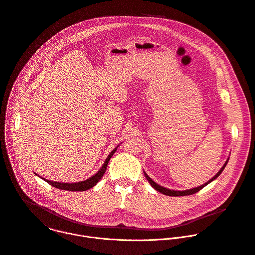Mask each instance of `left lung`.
I'll use <instances>...</instances> for the list:
<instances>
[{
	"mask_svg": "<svg viewBox=\"0 0 255 255\" xmlns=\"http://www.w3.org/2000/svg\"><path fill=\"white\" fill-rule=\"evenodd\" d=\"M228 160H229V158H227V160L225 161V163L223 164V166L221 167V169L220 170L216 173V175H214L210 180H208L206 183H204V184H202V185H200V186H198V187H195V188H192V189H187V190H182V191H180V190H173V189H169V188H165V187H163V186H161V185H159V184H157L156 182H154L147 174H146V172L144 171V175H145V177L147 178V180L149 181V183L151 184V186L155 189V190H157L158 192H160V193H162V194H165V195H168V196H185V195H191V194H194V193H196V192H198L199 190H201L203 187H205L207 184H209L210 182H212L213 180H215L220 174H221V172L223 171V169L225 168V166H226V164H227V162H228Z\"/></svg>",
	"mask_w": 255,
	"mask_h": 255,
	"instance_id": "8db88e82",
	"label": "left lung"
}]
</instances>
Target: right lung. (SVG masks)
I'll return each instance as SVG.
<instances>
[{"label": "right lung", "instance_id": "add662e5", "mask_svg": "<svg viewBox=\"0 0 255 255\" xmlns=\"http://www.w3.org/2000/svg\"><path fill=\"white\" fill-rule=\"evenodd\" d=\"M119 147L116 146L111 152L110 154L108 155V157L106 158V160L104 161L102 167L100 168V170L94 174L93 176L89 177L88 179L84 180V181H79V182H75V183H64V182H57V181H51V180H47L45 178H42L43 180H45L47 183H49L50 185H52L53 187L55 188H58V189H62V190H67V191H86L92 187H94L98 181L102 178V176L104 175L105 171H106V168H107V165H108V162L110 160V158L113 156V154L115 153V151L117 150V148ZM36 174V173H35ZM37 175V174H36ZM38 176V175H37ZM40 177V176H39Z\"/></svg>", "mask_w": 255, "mask_h": 255}]
</instances>
